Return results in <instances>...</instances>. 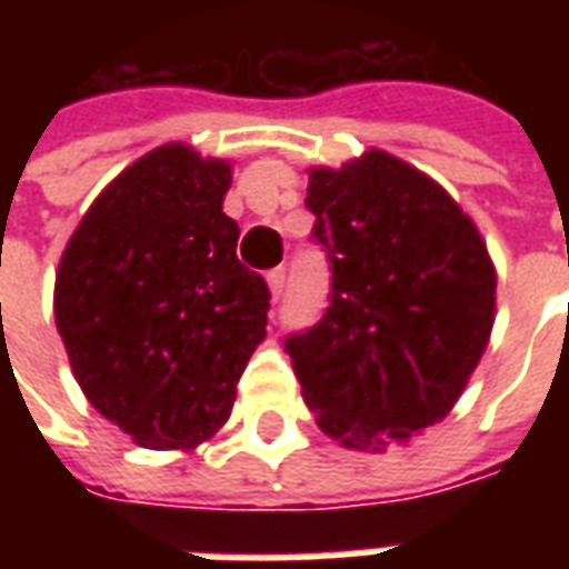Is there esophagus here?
Listing matches in <instances>:
<instances>
[{"label":"esophagus","instance_id":"obj_1","mask_svg":"<svg viewBox=\"0 0 569 569\" xmlns=\"http://www.w3.org/2000/svg\"><path fill=\"white\" fill-rule=\"evenodd\" d=\"M268 286H271L273 301H280L286 292V268H273V271L268 273Z\"/></svg>","mask_w":569,"mask_h":569}]
</instances>
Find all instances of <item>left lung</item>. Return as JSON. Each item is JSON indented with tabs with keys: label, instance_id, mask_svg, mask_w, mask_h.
<instances>
[{
	"label": "left lung",
	"instance_id": "8db88e82",
	"mask_svg": "<svg viewBox=\"0 0 569 569\" xmlns=\"http://www.w3.org/2000/svg\"><path fill=\"white\" fill-rule=\"evenodd\" d=\"M310 240L329 308L286 335L301 396L345 445L408 439L441 420L488 347L497 277L448 191L393 154L310 170Z\"/></svg>",
	"mask_w": 569,
	"mask_h": 569
}]
</instances>
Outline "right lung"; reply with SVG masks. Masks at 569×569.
I'll return each mask as SVG.
<instances>
[{"instance_id":"obj_1","label":"right lung","mask_w":569,"mask_h":569,"mask_svg":"<svg viewBox=\"0 0 569 569\" xmlns=\"http://www.w3.org/2000/svg\"><path fill=\"white\" fill-rule=\"evenodd\" d=\"M231 167L161 146L106 188L69 240L57 332L91 406L154 451L222 427L264 338L271 289L237 259Z\"/></svg>"}]
</instances>
